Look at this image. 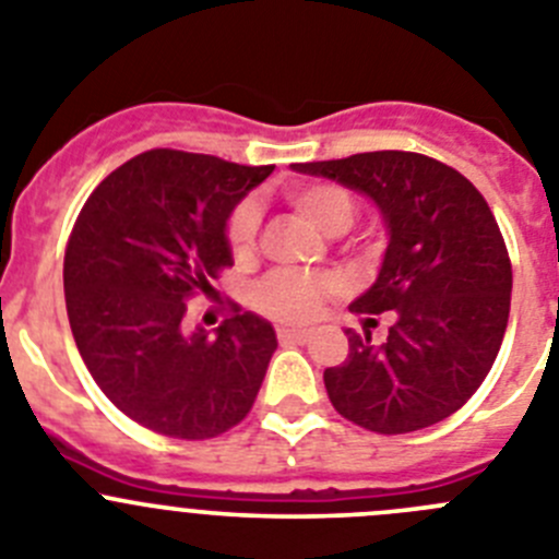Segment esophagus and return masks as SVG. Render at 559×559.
Segmentation results:
<instances>
[{
	"label": "esophagus",
	"instance_id": "obj_1",
	"mask_svg": "<svg viewBox=\"0 0 559 559\" xmlns=\"http://www.w3.org/2000/svg\"><path fill=\"white\" fill-rule=\"evenodd\" d=\"M276 338L283 341V344H305V341L313 338V330H302V328H280V330H276Z\"/></svg>",
	"mask_w": 559,
	"mask_h": 559
}]
</instances>
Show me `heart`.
<instances>
[{"mask_svg":"<svg viewBox=\"0 0 559 559\" xmlns=\"http://www.w3.org/2000/svg\"><path fill=\"white\" fill-rule=\"evenodd\" d=\"M288 201L299 215L310 221L324 235L347 231L355 218V199L344 187L330 181L290 187ZM260 210L254 201L237 204L226 224V240L235 257H249L254 251ZM341 283L333 274H308V271H274L254 288L257 310L285 324H302L319 316L328 299L338 294Z\"/></svg>","mask_w":559,"mask_h":559,"instance_id":"heart-1","label":"heart"}]
</instances>
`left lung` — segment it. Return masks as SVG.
I'll list each match as a JSON object with an SVG mask.
<instances>
[{"mask_svg": "<svg viewBox=\"0 0 559 559\" xmlns=\"http://www.w3.org/2000/svg\"><path fill=\"white\" fill-rule=\"evenodd\" d=\"M294 170L364 192L389 231L378 280L349 310H394V324L383 344L347 330V360L324 369L335 412L374 433L451 417L492 369L510 319V254L484 195L453 167L408 151Z\"/></svg>", "mask_w": 559, "mask_h": 559, "instance_id": "1", "label": "left lung"}]
</instances>
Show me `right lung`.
I'll list each match as a JSON object with an SVG mask.
<instances>
[{
  "label": "right lung",
  "mask_w": 559,
  "mask_h": 559,
  "mask_svg": "<svg viewBox=\"0 0 559 559\" xmlns=\"http://www.w3.org/2000/svg\"><path fill=\"white\" fill-rule=\"evenodd\" d=\"M274 165L185 151L140 153L88 195L63 257L78 353L114 406L176 439H210L254 406L276 333L235 310L215 335L187 330V302L231 260L226 224Z\"/></svg>",
  "instance_id": "1"
}]
</instances>
